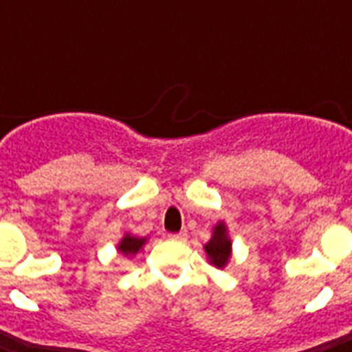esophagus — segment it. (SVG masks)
<instances>
[{
	"mask_svg": "<svg viewBox=\"0 0 352 352\" xmlns=\"http://www.w3.org/2000/svg\"><path fill=\"white\" fill-rule=\"evenodd\" d=\"M170 239L181 241V243H184V241L188 239V234H186V232H179V234H170Z\"/></svg>",
	"mask_w": 352,
	"mask_h": 352,
	"instance_id": "obj_1",
	"label": "esophagus"
}]
</instances>
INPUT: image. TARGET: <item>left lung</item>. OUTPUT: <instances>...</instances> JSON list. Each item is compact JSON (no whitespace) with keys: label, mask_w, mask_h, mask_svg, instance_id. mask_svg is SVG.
Returning a JSON list of instances; mask_svg holds the SVG:
<instances>
[{"label":"left lung","mask_w":352,"mask_h":352,"mask_svg":"<svg viewBox=\"0 0 352 352\" xmlns=\"http://www.w3.org/2000/svg\"><path fill=\"white\" fill-rule=\"evenodd\" d=\"M204 252L208 256V263L215 268H225L232 257V239L228 235L225 221H219L212 230V237L204 245Z\"/></svg>","instance_id":"obj_1"}]
</instances>
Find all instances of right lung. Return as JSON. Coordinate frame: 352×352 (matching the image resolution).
<instances>
[{"label":"right lung","instance_id":"obj_1","mask_svg":"<svg viewBox=\"0 0 352 352\" xmlns=\"http://www.w3.org/2000/svg\"><path fill=\"white\" fill-rule=\"evenodd\" d=\"M148 243V237H138L133 234H124L120 243L117 245V250L120 252L122 256L126 257H135L138 252L142 250V246Z\"/></svg>","mask_w":352,"mask_h":352}]
</instances>
